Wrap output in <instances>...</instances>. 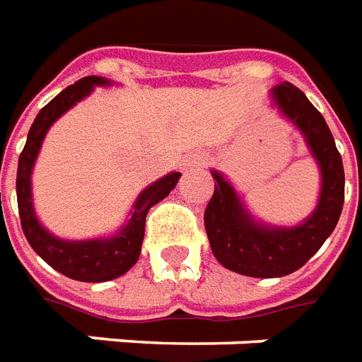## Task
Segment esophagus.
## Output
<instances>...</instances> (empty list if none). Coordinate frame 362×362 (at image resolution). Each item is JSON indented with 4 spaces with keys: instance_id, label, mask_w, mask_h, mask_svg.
I'll return each mask as SVG.
<instances>
[{
    "instance_id": "1",
    "label": "esophagus",
    "mask_w": 362,
    "mask_h": 362,
    "mask_svg": "<svg viewBox=\"0 0 362 362\" xmlns=\"http://www.w3.org/2000/svg\"><path fill=\"white\" fill-rule=\"evenodd\" d=\"M202 165V158L201 156H189L185 160V168L187 169H193V168H199Z\"/></svg>"
}]
</instances>
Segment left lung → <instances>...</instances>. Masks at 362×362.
I'll return each mask as SVG.
<instances>
[{"label": "left lung", "instance_id": "1", "mask_svg": "<svg viewBox=\"0 0 362 362\" xmlns=\"http://www.w3.org/2000/svg\"><path fill=\"white\" fill-rule=\"evenodd\" d=\"M269 101L298 130L320 169L316 209L294 226L261 222L245 206L224 173L210 169L214 194L204 210V226L218 263L245 276L275 279L298 271L337 226L345 199L343 161L322 112L292 83L275 86Z\"/></svg>", "mask_w": 362, "mask_h": 362}]
</instances>
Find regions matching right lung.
I'll list each match as a JSON object with an SVG mask.
<instances>
[{
	"instance_id": "1",
	"label": "right lung",
	"mask_w": 362,
	"mask_h": 362,
	"mask_svg": "<svg viewBox=\"0 0 362 362\" xmlns=\"http://www.w3.org/2000/svg\"><path fill=\"white\" fill-rule=\"evenodd\" d=\"M109 86H112L111 79L87 76L76 81L74 86L66 87L62 93L56 95L50 103L40 109L33 122L17 168V204H19V216L27 242L58 273L83 283L112 281L124 275L130 267H134L142 250L148 210L163 201L175 189L181 177L179 171H171L158 181H153L152 185L146 187L136 197L127 222L111 235L91 238V240H64L42 226L33 204V169L46 134L64 112H68L81 99L93 93L95 87Z\"/></svg>"
}]
</instances>
